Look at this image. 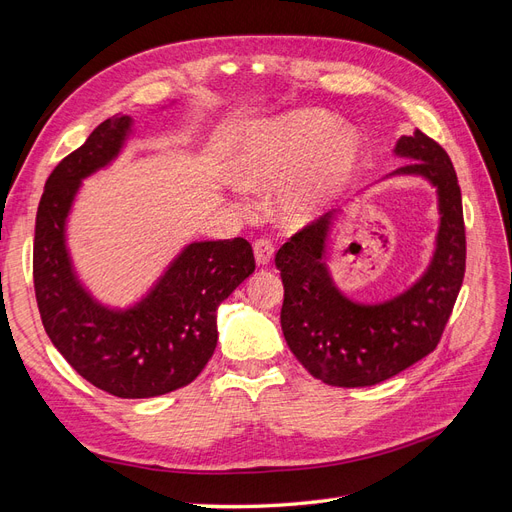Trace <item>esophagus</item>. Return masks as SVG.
Instances as JSON below:
<instances>
[{
    "label": "esophagus",
    "mask_w": 512,
    "mask_h": 512,
    "mask_svg": "<svg viewBox=\"0 0 512 512\" xmlns=\"http://www.w3.org/2000/svg\"><path fill=\"white\" fill-rule=\"evenodd\" d=\"M254 258L258 267H267L273 260V245L267 239H260L254 243Z\"/></svg>",
    "instance_id": "1"
}]
</instances>
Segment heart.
Here are the masks:
<instances>
[{"label":"heart","instance_id":"b5f03b06","mask_svg":"<svg viewBox=\"0 0 512 512\" xmlns=\"http://www.w3.org/2000/svg\"><path fill=\"white\" fill-rule=\"evenodd\" d=\"M363 158L361 136L322 108H301L241 138L230 168L247 190H271L288 228L318 220L342 194Z\"/></svg>","mask_w":512,"mask_h":512}]
</instances>
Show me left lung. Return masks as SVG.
I'll return each mask as SVG.
<instances>
[{
    "label": "left lung",
    "instance_id": "left-lung-1",
    "mask_svg": "<svg viewBox=\"0 0 512 512\" xmlns=\"http://www.w3.org/2000/svg\"><path fill=\"white\" fill-rule=\"evenodd\" d=\"M393 153L408 162L356 196L393 177L425 179L436 190V243L427 269L408 288L376 303L344 294L329 267L339 226L335 211L297 232L275 256L286 344L309 374L331 386L378 384L433 352L466 271L461 190L448 153L421 130L399 136Z\"/></svg>",
    "mask_w": 512,
    "mask_h": 512
}]
</instances>
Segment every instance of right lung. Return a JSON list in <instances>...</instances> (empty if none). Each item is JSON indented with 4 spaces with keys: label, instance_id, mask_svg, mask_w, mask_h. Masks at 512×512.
I'll use <instances>...</instances> for the list:
<instances>
[{
    "label": "right lung",
    "instance_id": "right-lung-1",
    "mask_svg": "<svg viewBox=\"0 0 512 512\" xmlns=\"http://www.w3.org/2000/svg\"><path fill=\"white\" fill-rule=\"evenodd\" d=\"M132 134L134 119L113 115L46 179L34 286L44 331L61 356L102 391L147 399L181 389L205 369L218 346V309L256 265L241 237L190 241L130 305H108L87 288L68 245L70 213L83 181L117 162Z\"/></svg>",
    "mask_w": 512,
    "mask_h": 512
}]
</instances>
